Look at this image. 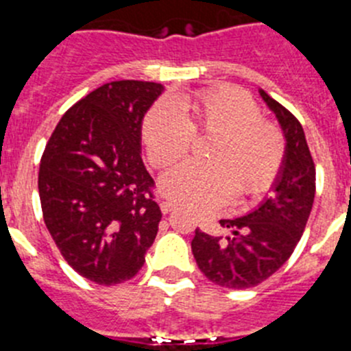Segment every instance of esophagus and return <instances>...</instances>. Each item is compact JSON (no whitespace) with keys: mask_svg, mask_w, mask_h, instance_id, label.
<instances>
[{"mask_svg":"<svg viewBox=\"0 0 351 351\" xmlns=\"http://www.w3.org/2000/svg\"><path fill=\"white\" fill-rule=\"evenodd\" d=\"M159 204H160V211H162L164 215L175 210V203H173V201H164V199H162Z\"/></svg>","mask_w":351,"mask_h":351,"instance_id":"34e87169","label":"esophagus"}]
</instances>
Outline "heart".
<instances>
[{
  "label": "heart",
  "instance_id": "1",
  "mask_svg": "<svg viewBox=\"0 0 351 351\" xmlns=\"http://www.w3.org/2000/svg\"><path fill=\"white\" fill-rule=\"evenodd\" d=\"M245 90L232 87L178 97L175 105L159 103L143 122L148 159L162 168L187 154L195 134H211L208 162L185 160L160 178V191L192 210L210 211L238 191L255 195L266 191L285 157L282 131L264 119Z\"/></svg>",
  "mask_w": 351,
  "mask_h": 351
}]
</instances>
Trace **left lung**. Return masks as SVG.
Listing matches in <instances>:
<instances>
[{"mask_svg": "<svg viewBox=\"0 0 351 351\" xmlns=\"http://www.w3.org/2000/svg\"><path fill=\"white\" fill-rule=\"evenodd\" d=\"M276 115L285 136V157L273 194L238 219L220 226L230 236H211L195 229L192 254L210 282L226 289H250L276 273L289 261L304 232L315 199V162L299 121L285 106L258 90Z\"/></svg>", "mask_w": 351, "mask_h": 351, "instance_id": "1", "label": "left lung"}]
</instances>
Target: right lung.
Listing matches in <instances>:
<instances>
[{
    "label": "right lung",
    "mask_w": 351,
    "mask_h": 351,
    "mask_svg": "<svg viewBox=\"0 0 351 351\" xmlns=\"http://www.w3.org/2000/svg\"><path fill=\"white\" fill-rule=\"evenodd\" d=\"M162 90L156 82L101 85L62 115L42 156L47 229L69 266L97 285L131 280L159 230L141 124Z\"/></svg>",
    "instance_id": "right-lung-1"
}]
</instances>
